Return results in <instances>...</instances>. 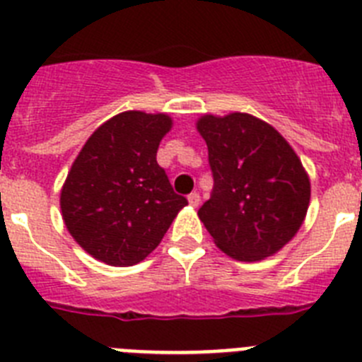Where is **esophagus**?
<instances>
[{
  "instance_id": "esophagus-1",
  "label": "esophagus",
  "mask_w": 362,
  "mask_h": 362,
  "mask_svg": "<svg viewBox=\"0 0 362 362\" xmlns=\"http://www.w3.org/2000/svg\"><path fill=\"white\" fill-rule=\"evenodd\" d=\"M188 203H190V206L197 209V206H199V203H201L199 194H196V192H194V194H190V196H188Z\"/></svg>"
}]
</instances>
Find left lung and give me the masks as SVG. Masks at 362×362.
I'll return each instance as SVG.
<instances>
[{"mask_svg": "<svg viewBox=\"0 0 362 362\" xmlns=\"http://www.w3.org/2000/svg\"><path fill=\"white\" fill-rule=\"evenodd\" d=\"M196 129L209 146L214 192L197 212L214 243L243 263L277 254L299 232L310 177L272 124L246 112L204 114Z\"/></svg>", "mask_w": 362, "mask_h": 362, "instance_id": "8db88e82", "label": "left lung"}]
</instances>
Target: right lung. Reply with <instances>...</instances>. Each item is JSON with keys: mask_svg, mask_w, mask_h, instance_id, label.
<instances>
[{"mask_svg": "<svg viewBox=\"0 0 362 362\" xmlns=\"http://www.w3.org/2000/svg\"><path fill=\"white\" fill-rule=\"evenodd\" d=\"M172 124L163 112H121L98 127L74 159L59 196L63 223L101 263L143 261L188 204L156 159Z\"/></svg>", "mask_w": 362, "mask_h": 362, "instance_id": "1", "label": "right lung"}]
</instances>
